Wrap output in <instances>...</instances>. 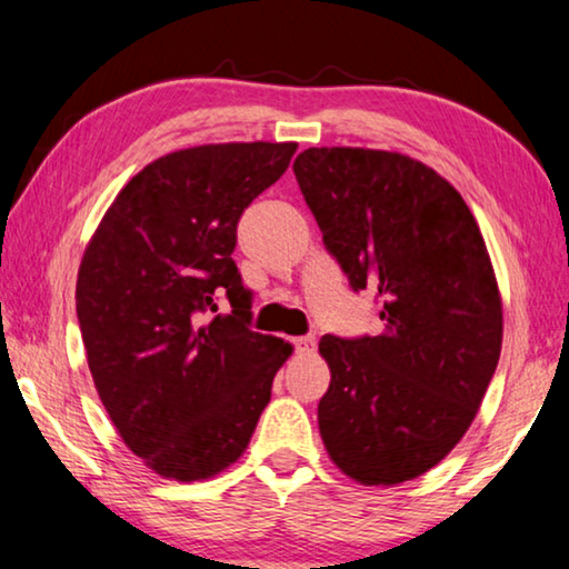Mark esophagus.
Returning <instances> with one entry per match:
<instances>
[{
  "label": "esophagus",
  "instance_id": "esophagus-1",
  "mask_svg": "<svg viewBox=\"0 0 569 569\" xmlns=\"http://www.w3.org/2000/svg\"><path fill=\"white\" fill-rule=\"evenodd\" d=\"M295 351H310L312 346H316V339L312 336H298V339H292Z\"/></svg>",
  "mask_w": 569,
  "mask_h": 569
}]
</instances>
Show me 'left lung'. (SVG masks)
<instances>
[{
  "mask_svg": "<svg viewBox=\"0 0 569 569\" xmlns=\"http://www.w3.org/2000/svg\"><path fill=\"white\" fill-rule=\"evenodd\" d=\"M300 192L353 292L380 302V336H323L318 402L328 455L365 485L439 465L496 375L503 308L462 194L426 163L369 148H308Z\"/></svg>",
  "mask_w": 569,
  "mask_h": 569,
  "instance_id": "8db88e82",
  "label": "left lung"
}]
</instances>
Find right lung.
<instances>
[{
  "label": "right lung",
  "instance_id": "add662e5",
  "mask_svg": "<svg viewBox=\"0 0 569 569\" xmlns=\"http://www.w3.org/2000/svg\"><path fill=\"white\" fill-rule=\"evenodd\" d=\"M295 151L259 141L161 156L114 197L81 259L77 316L97 392L163 477L192 482L233 465L292 353L251 328L233 251L243 210Z\"/></svg>",
  "mask_w": 569,
  "mask_h": 569
}]
</instances>
